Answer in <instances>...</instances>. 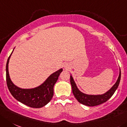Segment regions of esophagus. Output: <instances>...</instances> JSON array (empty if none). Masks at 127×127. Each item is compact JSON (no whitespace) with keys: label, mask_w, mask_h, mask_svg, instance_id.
<instances>
[{"label":"esophagus","mask_w":127,"mask_h":127,"mask_svg":"<svg viewBox=\"0 0 127 127\" xmlns=\"http://www.w3.org/2000/svg\"><path fill=\"white\" fill-rule=\"evenodd\" d=\"M65 67H66V68H67V66H65Z\"/></svg>","instance_id":"34e87169"}]
</instances>
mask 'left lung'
<instances>
[{
	"instance_id": "obj_1",
	"label": "left lung",
	"mask_w": 127,
	"mask_h": 127,
	"mask_svg": "<svg viewBox=\"0 0 127 127\" xmlns=\"http://www.w3.org/2000/svg\"><path fill=\"white\" fill-rule=\"evenodd\" d=\"M121 78V71H120L119 76L118 78L117 82L111 88L103 95H87L85 93H82L79 90V89L77 87L75 82H74L73 78L72 76H70V83L71 85L72 91L74 95V97L76 98L80 103L85 105L86 106H94L102 104L103 103L108 101L111 97L112 96L115 91L117 90V88L119 85L120 81Z\"/></svg>"
}]
</instances>
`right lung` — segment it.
Returning <instances> with one entry per match:
<instances>
[{
	"mask_svg": "<svg viewBox=\"0 0 127 127\" xmlns=\"http://www.w3.org/2000/svg\"><path fill=\"white\" fill-rule=\"evenodd\" d=\"M11 54L8 58L6 64V81L12 95L17 101L31 108H39L47 105L53 98L54 95L53 88L58 77L63 71L62 68L51 74L40 86L32 89H22L15 86L12 82L9 76L8 67Z\"/></svg>",
	"mask_w": 127,
	"mask_h": 127,
	"instance_id": "right-lung-1",
	"label": "right lung"
}]
</instances>
